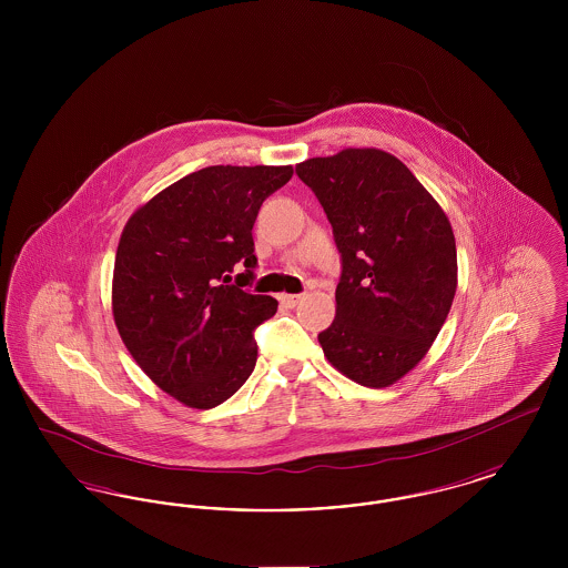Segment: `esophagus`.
I'll return each mask as SVG.
<instances>
[{
    "label": "esophagus",
    "mask_w": 568,
    "mask_h": 568,
    "mask_svg": "<svg viewBox=\"0 0 568 568\" xmlns=\"http://www.w3.org/2000/svg\"><path fill=\"white\" fill-rule=\"evenodd\" d=\"M300 300H302L300 294H283V296H281V302H283L287 308H294Z\"/></svg>",
    "instance_id": "34e87169"
}]
</instances>
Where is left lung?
<instances>
[{
	"label": "left lung",
	"mask_w": 568,
	"mask_h": 568,
	"mask_svg": "<svg viewBox=\"0 0 568 568\" xmlns=\"http://www.w3.org/2000/svg\"><path fill=\"white\" fill-rule=\"evenodd\" d=\"M343 257L336 317L317 338L327 362L364 387H389L438 336L458 287L452 223L398 158L343 149L297 163Z\"/></svg>",
	"instance_id": "8db88e82"
}]
</instances>
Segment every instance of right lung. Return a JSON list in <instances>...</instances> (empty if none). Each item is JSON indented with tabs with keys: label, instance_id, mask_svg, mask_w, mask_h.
Returning a JSON list of instances; mask_svg holds the SVG:
<instances>
[{
	"label": "right lung",
	"instance_id": "add662e5",
	"mask_svg": "<svg viewBox=\"0 0 568 568\" xmlns=\"http://www.w3.org/2000/svg\"><path fill=\"white\" fill-rule=\"evenodd\" d=\"M292 165H209L128 219L112 272V317L135 364L191 408L234 396L257 362L253 329L276 313L253 281V223ZM245 272L231 283L233 266Z\"/></svg>",
	"mask_w": 568,
	"mask_h": 568
}]
</instances>
